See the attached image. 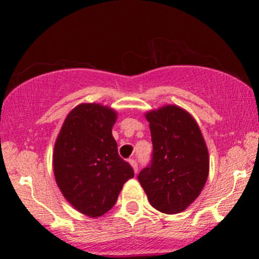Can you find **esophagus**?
<instances>
[{
    "label": "esophagus",
    "mask_w": 259,
    "mask_h": 259,
    "mask_svg": "<svg viewBox=\"0 0 259 259\" xmlns=\"http://www.w3.org/2000/svg\"><path fill=\"white\" fill-rule=\"evenodd\" d=\"M129 163H130V164H132V167H133V169H134V171H135V173H138L139 167H138V162H136V159L130 158V159H129Z\"/></svg>",
    "instance_id": "1"
}]
</instances>
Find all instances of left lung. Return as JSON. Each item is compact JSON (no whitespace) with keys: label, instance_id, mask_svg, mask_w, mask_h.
I'll use <instances>...</instances> for the list:
<instances>
[{"label":"left lung","instance_id":"8db88e82","mask_svg":"<svg viewBox=\"0 0 259 259\" xmlns=\"http://www.w3.org/2000/svg\"><path fill=\"white\" fill-rule=\"evenodd\" d=\"M150 123L151 164L138 175L151 206L165 214L185 210L201 194L209 173L203 136L189 112L168 105L145 114Z\"/></svg>","mask_w":259,"mask_h":259}]
</instances>
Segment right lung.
I'll list each match as a JSON object with an SVG mask.
<instances>
[{"label": "right lung", "mask_w": 259, "mask_h": 259, "mask_svg": "<svg viewBox=\"0 0 259 259\" xmlns=\"http://www.w3.org/2000/svg\"><path fill=\"white\" fill-rule=\"evenodd\" d=\"M117 112L100 103H81L70 111L53 151V173L64 198L82 214L108 212L127 180L132 165L120 158L112 135Z\"/></svg>", "instance_id": "1"}]
</instances>
